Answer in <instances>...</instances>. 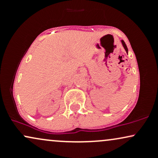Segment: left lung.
I'll return each mask as SVG.
<instances>
[{"label": "left lung", "mask_w": 158, "mask_h": 158, "mask_svg": "<svg viewBox=\"0 0 158 158\" xmlns=\"http://www.w3.org/2000/svg\"><path fill=\"white\" fill-rule=\"evenodd\" d=\"M122 44H123V48H124V49L125 50H126V52L127 53H128V48H127V46H126V43L124 42V41H123V40H122Z\"/></svg>", "instance_id": "obj_1"}]
</instances>
